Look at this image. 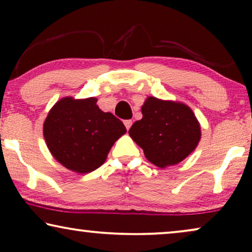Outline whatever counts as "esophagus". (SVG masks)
<instances>
[{
    "label": "esophagus",
    "mask_w": 252,
    "mask_h": 252,
    "mask_svg": "<svg viewBox=\"0 0 252 252\" xmlns=\"http://www.w3.org/2000/svg\"><path fill=\"white\" fill-rule=\"evenodd\" d=\"M124 124H125L126 128H127V129H129V128H130V126H132L133 122H132V120H125V122H124Z\"/></svg>",
    "instance_id": "34e87169"
}]
</instances>
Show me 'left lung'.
Returning a JSON list of instances; mask_svg holds the SVG:
<instances>
[{
	"label": "left lung",
	"instance_id": "left-lung-1",
	"mask_svg": "<svg viewBox=\"0 0 252 252\" xmlns=\"http://www.w3.org/2000/svg\"><path fill=\"white\" fill-rule=\"evenodd\" d=\"M141 111L142 119L134 123L128 133L150 163L160 168L172 166L198 146L201 125L185 103L149 96Z\"/></svg>",
	"mask_w": 252,
	"mask_h": 252
}]
</instances>
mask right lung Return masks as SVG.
Instances as JSON below:
<instances>
[{"label":"right lung","instance_id":"add662e5","mask_svg":"<svg viewBox=\"0 0 252 252\" xmlns=\"http://www.w3.org/2000/svg\"><path fill=\"white\" fill-rule=\"evenodd\" d=\"M97 99L63 97L50 109L43 136L55 159L68 170L85 174L104 163L126 127L112 113L103 112Z\"/></svg>","mask_w":252,"mask_h":252}]
</instances>
